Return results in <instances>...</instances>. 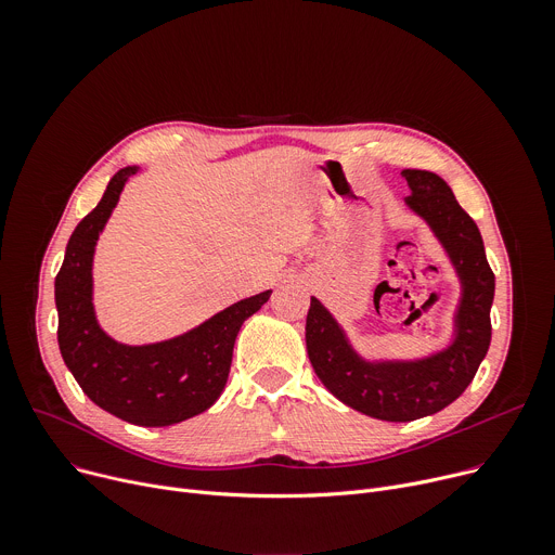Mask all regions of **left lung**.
Returning <instances> with one entry per match:
<instances>
[{"label":"left lung","instance_id":"8db88e82","mask_svg":"<svg viewBox=\"0 0 555 555\" xmlns=\"http://www.w3.org/2000/svg\"><path fill=\"white\" fill-rule=\"evenodd\" d=\"M402 178L412 191L404 204L429 224L461 281L452 341L427 358L371 362L356 351L322 301L310 299L306 319V348L319 380L344 404L391 423L441 412L473 383L490 346L494 297L481 233L446 180L416 168H404Z\"/></svg>","mask_w":555,"mask_h":555}]
</instances>
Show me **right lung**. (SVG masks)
<instances>
[{"label": "right lung", "instance_id": "obj_1", "mask_svg": "<svg viewBox=\"0 0 555 555\" xmlns=\"http://www.w3.org/2000/svg\"><path fill=\"white\" fill-rule=\"evenodd\" d=\"M137 170L126 166L116 172L96 209L72 233L55 276L57 346L85 396L101 410L132 425L166 427L207 412L220 398L238 331L268 304L272 289L233 304L172 339L143 346L112 339L94 312V249Z\"/></svg>", "mask_w": 555, "mask_h": 555}]
</instances>
